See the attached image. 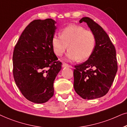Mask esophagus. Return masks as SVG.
Returning a JSON list of instances; mask_svg holds the SVG:
<instances>
[{"mask_svg": "<svg viewBox=\"0 0 127 127\" xmlns=\"http://www.w3.org/2000/svg\"><path fill=\"white\" fill-rule=\"evenodd\" d=\"M62 66L63 67H71V66L70 65L68 64L65 63H63L62 64Z\"/></svg>", "mask_w": 127, "mask_h": 127, "instance_id": "34e87169", "label": "esophagus"}]
</instances>
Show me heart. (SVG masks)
Instances as JSON below:
<instances>
[{"label":"heart","instance_id":"1","mask_svg":"<svg viewBox=\"0 0 127 127\" xmlns=\"http://www.w3.org/2000/svg\"><path fill=\"white\" fill-rule=\"evenodd\" d=\"M52 46L56 55L61 56L68 48L67 60L82 62L92 55L96 46V38L92 31L83 27L70 25L60 31V36L52 37Z\"/></svg>","mask_w":127,"mask_h":127}]
</instances>
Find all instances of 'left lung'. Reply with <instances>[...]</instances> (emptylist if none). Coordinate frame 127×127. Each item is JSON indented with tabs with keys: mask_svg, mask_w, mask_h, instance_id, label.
I'll return each mask as SVG.
<instances>
[{
	"mask_svg": "<svg viewBox=\"0 0 127 127\" xmlns=\"http://www.w3.org/2000/svg\"><path fill=\"white\" fill-rule=\"evenodd\" d=\"M96 38L92 55L74 70V88L84 99L102 97L109 92L117 71V61L114 46L109 36L98 24L91 18H82Z\"/></svg>",
	"mask_w": 127,
	"mask_h": 127,
	"instance_id": "left-lung-1",
	"label": "left lung"
}]
</instances>
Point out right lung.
I'll return each instance as SVG.
<instances>
[{"mask_svg":"<svg viewBox=\"0 0 127 127\" xmlns=\"http://www.w3.org/2000/svg\"><path fill=\"white\" fill-rule=\"evenodd\" d=\"M56 23L51 18L31 22L13 52L15 82L23 95L35 103L48 102L53 96L54 81L62 69L52 46Z\"/></svg>","mask_w":127,"mask_h":127,"instance_id":"obj_1","label":"right lung"}]
</instances>
